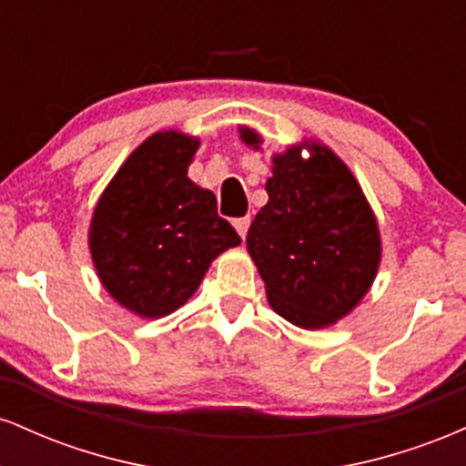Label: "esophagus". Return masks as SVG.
Masks as SVG:
<instances>
[{
	"instance_id": "obj_1",
	"label": "esophagus",
	"mask_w": 466,
	"mask_h": 466,
	"mask_svg": "<svg viewBox=\"0 0 466 466\" xmlns=\"http://www.w3.org/2000/svg\"><path fill=\"white\" fill-rule=\"evenodd\" d=\"M249 223H251V218H249V217L237 218V221H234V228H237V232H238V237H240V238H245V237H248Z\"/></svg>"
}]
</instances>
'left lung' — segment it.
<instances>
[{
  "label": "left lung",
  "mask_w": 466,
  "mask_h": 466,
  "mask_svg": "<svg viewBox=\"0 0 466 466\" xmlns=\"http://www.w3.org/2000/svg\"><path fill=\"white\" fill-rule=\"evenodd\" d=\"M238 133L260 151V133ZM265 190L269 201L251 223L248 251L267 302L300 329L333 326L366 298L381 265L379 223L360 181L326 144L302 140L271 157Z\"/></svg>",
  "instance_id": "1"
}]
</instances>
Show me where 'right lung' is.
Instances as JSON below:
<instances>
[{
  "label": "right lung",
  "mask_w": 466,
  "mask_h": 466,
  "mask_svg": "<svg viewBox=\"0 0 466 466\" xmlns=\"http://www.w3.org/2000/svg\"><path fill=\"white\" fill-rule=\"evenodd\" d=\"M199 137L175 129L147 137L94 208L89 251L100 282L133 315L157 319L190 300L212 260L240 237L217 215V197L188 177Z\"/></svg>",
  "instance_id": "right-lung-1"
}]
</instances>
